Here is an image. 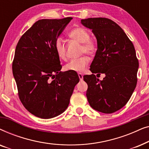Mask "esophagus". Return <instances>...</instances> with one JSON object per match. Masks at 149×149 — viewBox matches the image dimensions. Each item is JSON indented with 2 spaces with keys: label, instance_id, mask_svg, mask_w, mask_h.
I'll list each match as a JSON object with an SVG mask.
<instances>
[{
  "label": "esophagus",
  "instance_id": "esophagus-1",
  "mask_svg": "<svg viewBox=\"0 0 149 149\" xmlns=\"http://www.w3.org/2000/svg\"><path fill=\"white\" fill-rule=\"evenodd\" d=\"M78 75H79V79H80V81H83V74H81V73H79Z\"/></svg>",
  "mask_w": 149,
  "mask_h": 149
}]
</instances>
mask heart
<instances>
[{"instance_id":"1","label":"heart","mask_w":149,"mask_h":149,"mask_svg":"<svg viewBox=\"0 0 149 149\" xmlns=\"http://www.w3.org/2000/svg\"><path fill=\"white\" fill-rule=\"evenodd\" d=\"M69 37L75 41L81 43L80 52L81 54H86L92 56L96 52L97 46L93 40L90 39V34L89 32L83 28H76L69 32ZM55 50L58 56L62 60H66L67 53L66 45L61 38H58L55 41ZM89 62L88 57L83 56L81 58L74 59L70 61L66 66L65 70L72 72H82L86 68Z\"/></svg>"}]
</instances>
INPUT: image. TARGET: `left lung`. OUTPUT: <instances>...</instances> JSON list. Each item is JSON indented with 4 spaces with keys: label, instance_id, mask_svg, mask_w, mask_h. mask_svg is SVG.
<instances>
[{
    "label": "left lung",
    "instance_id": "left-lung-1",
    "mask_svg": "<svg viewBox=\"0 0 149 149\" xmlns=\"http://www.w3.org/2000/svg\"><path fill=\"white\" fill-rule=\"evenodd\" d=\"M97 39V49L90 66L91 75H84L86 95L95 111L113 113L125 106L137 84L139 63L134 45L123 30L113 20L104 17L81 19ZM105 74L100 81L94 74Z\"/></svg>",
    "mask_w": 149,
    "mask_h": 149
}]
</instances>
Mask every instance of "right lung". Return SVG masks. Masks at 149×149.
<instances>
[{
    "label": "right lung",
    "instance_id": "1",
    "mask_svg": "<svg viewBox=\"0 0 149 149\" xmlns=\"http://www.w3.org/2000/svg\"><path fill=\"white\" fill-rule=\"evenodd\" d=\"M40 19L20 38L12 65L18 95L24 107L36 117L50 119L68 108L79 77L62 72L55 41L71 21Z\"/></svg>",
    "mask_w": 149,
    "mask_h": 149
}]
</instances>
